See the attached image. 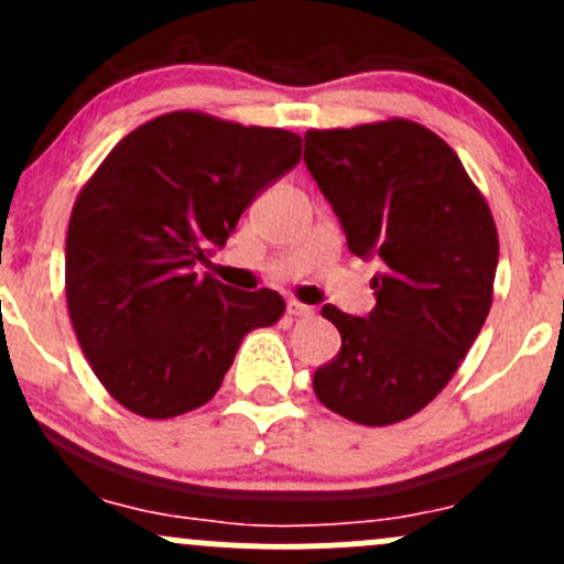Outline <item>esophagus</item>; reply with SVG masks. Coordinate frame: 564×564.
<instances>
[{"mask_svg":"<svg viewBox=\"0 0 564 564\" xmlns=\"http://www.w3.org/2000/svg\"><path fill=\"white\" fill-rule=\"evenodd\" d=\"M286 311H289V316H294V318H311L313 316V307L302 305V302H297V300H289Z\"/></svg>","mask_w":564,"mask_h":564,"instance_id":"1","label":"esophagus"}]
</instances>
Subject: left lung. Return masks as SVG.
<instances>
[{"instance_id":"left-lung-1","label":"left lung","mask_w":564,"mask_h":564,"mask_svg":"<svg viewBox=\"0 0 564 564\" xmlns=\"http://www.w3.org/2000/svg\"><path fill=\"white\" fill-rule=\"evenodd\" d=\"M305 164L351 253L383 259L370 316L322 307L343 346L313 391L348 422H405L452 381L489 316L495 218L448 142L408 118L307 129Z\"/></svg>"}]
</instances>
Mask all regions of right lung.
Instances as JSON below:
<instances>
[{"label":"right lung","instance_id":"obj_1","mask_svg":"<svg viewBox=\"0 0 564 564\" xmlns=\"http://www.w3.org/2000/svg\"><path fill=\"white\" fill-rule=\"evenodd\" d=\"M302 138L199 110L142 123L80 188L67 229L69 322L108 394L142 419L213 400L237 346L286 302L237 292L194 264L251 199L300 162Z\"/></svg>","mask_w":564,"mask_h":564}]
</instances>
